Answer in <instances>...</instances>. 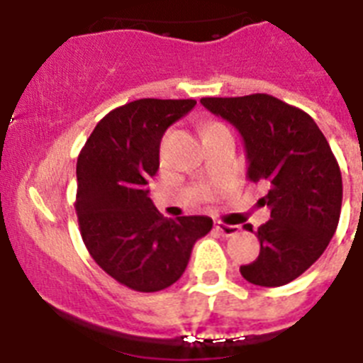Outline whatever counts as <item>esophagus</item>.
Instances as JSON below:
<instances>
[{"mask_svg":"<svg viewBox=\"0 0 363 363\" xmlns=\"http://www.w3.org/2000/svg\"><path fill=\"white\" fill-rule=\"evenodd\" d=\"M214 227H216L218 233L223 234V236H227V238L240 233L238 225H229V223H223V221H216V223H214Z\"/></svg>","mask_w":363,"mask_h":363,"instance_id":"obj_1","label":"esophagus"}]
</instances>
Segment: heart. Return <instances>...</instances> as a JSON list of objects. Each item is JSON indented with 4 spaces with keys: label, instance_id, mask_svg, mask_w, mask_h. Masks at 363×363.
<instances>
[{
    "label": "heart",
    "instance_id": "heart-1",
    "mask_svg": "<svg viewBox=\"0 0 363 363\" xmlns=\"http://www.w3.org/2000/svg\"><path fill=\"white\" fill-rule=\"evenodd\" d=\"M218 125H221V123H216V121H209V123H205L203 125V133H205V130L214 129V127H218Z\"/></svg>",
    "mask_w": 363,
    "mask_h": 363
}]
</instances>
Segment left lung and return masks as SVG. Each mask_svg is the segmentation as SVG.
Listing matches in <instances>:
<instances>
[{"label":"left lung","instance_id":"8db88e82","mask_svg":"<svg viewBox=\"0 0 363 363\" xmlns=\"http://www.w3.org/2000/svg\"><path fill=\"white\" fill-rule=\"evenodd\" d=\"M233 123L247 152V178L269 192L271 220L258 227L259 255L240 272L262 287L296 280L322 256L338 227L342 172L325 136L301 108L269 94L201 98ZM252 230L251 223L245 225Z\"/></svg>","mask_w":363,"mask_h":363}]
</instances>
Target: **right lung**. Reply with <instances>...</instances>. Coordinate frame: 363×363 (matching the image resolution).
<instances>
[{
  "label": "right lung",
  "mask_w": 363,
  "mask_h": 363,
  "mask_svg": "<svg viewBox=\"0 0 363 363\" xmlns=\"http://www.w3.org/2000/svg\"><path fill=\"white\" fill-rule=\"evenodd\" d=\"M194 99L143 98L96 125L78 156L76 213L96 264L121 285L156 293L179 280L192 245L213 229L209 216L163 218L149 198L160 142Z\"/></svg>",
  "instance_id": "right-lung-1"
}]
</instances>
